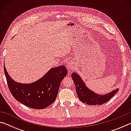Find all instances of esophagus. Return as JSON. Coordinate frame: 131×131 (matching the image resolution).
<instances>
[{"label": "esophagus", "instance_id": "1", "mask_svg": "<svg viewBox=\"0 0 131 131\" xmlns=\"http://www.w3.org/2000/svg\"><path fill=\"white\" fill-rule=\"evenodd\" d=\"M66 67H67V69L69 70V72H72V70H73L74 69L75 64L73 61H69L68 62V63H67Z\"/></svg>", "mask_w": 131, "mask_h": 131}]
</instances>
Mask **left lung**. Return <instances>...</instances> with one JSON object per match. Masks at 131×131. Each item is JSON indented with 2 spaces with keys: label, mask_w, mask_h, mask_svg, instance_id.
I'll use <instances>...</instances> for the list:
<instances>
[{
  "label": "left lung",
  "mask_w": 131,
  "mask_h": 131,
  "mask_svg": "<svg viewBox=\"0 0 131 131\" xmlns=\"http://www.w3.org/2000/svg\"><path fill=\"white\" fill-rule=\"evenodd\" d=\"M72 78L73 80L77 94L80 100L84 103L89 105H101L108 102L118 92V88L106 94H98L90 90L84 83L83 79L76 72L72 74Z\"/></svg>",
  "instance_id": "obj_1"
}]
</instances>
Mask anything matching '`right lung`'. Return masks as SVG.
I'll return each instance as SVG.
<instances>
[{"label":"right lung","mask_w":131,"mask_h":131,"mask_svg":"<svg viewBox=\"0 0 131 131\" xmlns=\"http://www.w3.org/2000/svg\"><path fill=\"white\" fill-rule=\"evenodd\" d=\"M4 70L8 88L13 97L29 107L43 109L54 102L62 80L68 74L64 65L51 68L41 78L29 84L15 81Z\"/></svg>","instance_id":"right-lung-1"}]
</instances>
